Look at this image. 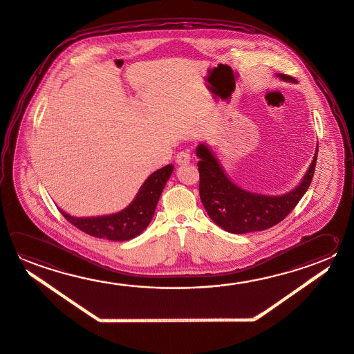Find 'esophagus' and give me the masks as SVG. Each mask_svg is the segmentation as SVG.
<instances>
[{
  "mask_svg": "<svg viewBox=\"0 0 354 354\" xmlns=\"http://www.w3.org/2000/svg\"><path fill=\"white\" fill-rule=\"evenodd\" d=\"M189 161H191V156H189L188 151H180L176 157V162L178 165H187V163H189Z\"/></svg>",
  "mask_w": 354,
  "mask_h": 354,
  "instance_id": "esophagus-1",
  "label": "esophagus"
}]
</instances>
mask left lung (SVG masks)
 I'll list each match as a JSON object with an SVG mask.
<instances>
[{"label": "left lung", "instance_id": "1", "mask_svg": "<svg viewBox=\"0 0 354 354\" xmlns=\"http://www.w3.org/2000/svg\"><path fill=\"white\" fill-rule=\"evenodd\" d=\"M284 81H295L287 75H278ZM315 158L304 176L301 185L284 196H262L247 192L236 186L225 176L218 161L205 145L197 148L200 161L197 163L200 172V197L208 216L216 225L230 233H248L264 231L290 214L307 192L315 176Z\"/></svg>", "mask_w": 354, "mask_h": 354}]
</instances>
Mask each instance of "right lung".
Returning <instances> with one entry per match:
<instances>
[{
    "label": "right lung",
    "instance_id": "right-lung-1",
    "mask_svg": "<svg viewBox=\"0 0 354 354\" xmlns=\"http://www.w3.org/2000/svg\"><path fill=\"white\" fill-rule=\"evenodd\" d=\"M172 171L174 166L167 165L151 174L142 185L133 202L121 212L87 218L72 217L61 209L59 212L71 225L90 236L106 238L109 241H129L138 236L149 225L160 196Z\"/></svg>",
    "mask_w": 354,
    "mask_h": 354
}]
</instances>
